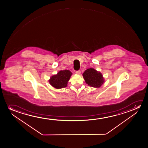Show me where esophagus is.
Returning a JSON list of instances; mask_svg holds the SVG:
<instances>
[{
	"label": "esophagus",
	"mask_w": 148,
	"mask_h": 148,
	"mask_svg": "<svg viewBox=\"0 0 148 148\" xmlns=\"http://www.w3.org/2000/svg\"><path fill=\"white\" fill-rule=\"evenodd\" d=\"M76 73L78 74V75H80V74H81V71H80V70H78V71H76Z\"/></svg>",
	"instance_id": "34e87169"
}]
</instances>
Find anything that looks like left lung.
<instances>
[{"mask_svg":"<svg viewBox=\"0 0 148 148\" xmlns=\"http://www.w3.org/2000/svg\"><path fill=\"white\" fill-rule=\"evenodd\" d=\"M82 75L85 82L91 87L99 88L104 83V78L101 73L93 68L87 69Z\"/></svg>","mask_w":148,"mask_h":148,"instance_id":"obj_1","label":"left lung"}]
</instances>
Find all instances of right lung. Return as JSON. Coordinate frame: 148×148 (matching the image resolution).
Listing matches in <instances>:
<instances>
[{"label": "right lung", "mask_w": 148, "mask_h": 148, "mask_svg": "<svg viewBox=\"0 0 148 148\" xmlns=\"http://www.w3.org/2000/svg\"><path fill=\"white\" fill-rule=\"evenodd\" d=\"M72 73L67 70L59 71L56 75L51 77L49 82L52 86L57 89L66 87Z\"/></svg>", "instance_id": "right-lung-1"}]
</instances>
